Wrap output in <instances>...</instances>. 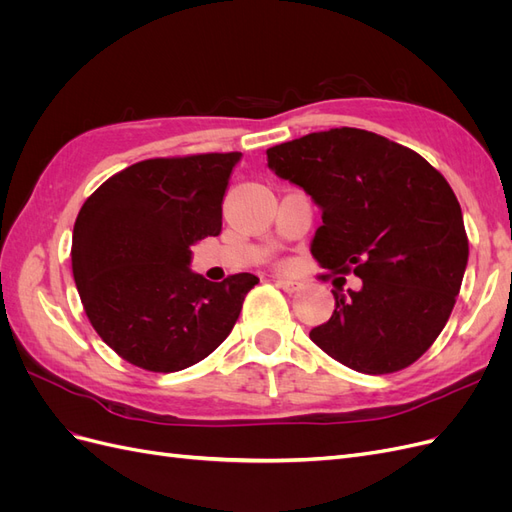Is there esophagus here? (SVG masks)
<instances>
[{"label":"esophagus","mask_w":512,"mask_h":512,"mask_svg":"<svg viewBox=\"0 0 512 512\" xmlns=\"http://www.w3.org/2000/svg\"><path fill=\"white\" fill-rule=\"evenodd\" d=\"M275 284L280 286L282 290H286V292H297V290L301 288V282H297V280H288V277H277Z\"/></svg>","instance_id":"obj_1"}]
</instances>
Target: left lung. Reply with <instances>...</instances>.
Segmentation results:
<instances>
[{
	"label": "left lung",
	"mask_w": 512,
	"mask_h": 512,
	"mask_svg": "<svg viewBox=\"0 0 512 512\" xmlns=\"http://www.w3.org/2000/svg\"><path fill=\"white\" fill-rule=\"evenodd\" d=\"M269 168L322 209L312 256L331 273L329 322L312 342L361 374H393L429 350L451 316L468 235L448 181L416 151L359 128L312 132L267 149ZM322 275V280H327Z\"/></svg>",
	"instance_id": "8db88e82"
}]
</instances>
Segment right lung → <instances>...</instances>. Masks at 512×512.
<instances>
[{
  "label": "right lung",
  "instance_id": "1",
  "mask_svg": "<svg viewBox=\"0 0 512 512\" xmlns=\"http://www.w3.org/2000/svg\"><path fill=\"white\" fill-rule=\"evenodd\" d=\"M241 158L196 153L136 162L79 211L72 275L91 327L123 361L170 374L203 361L235 327L258 277L209 282L190 245L222 232V200Z\"/></svg>",
  "mask_w": 512,
  "mask_h": 512
}]
</instances>
